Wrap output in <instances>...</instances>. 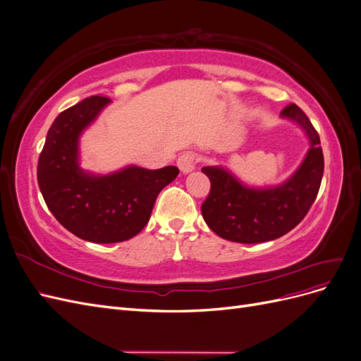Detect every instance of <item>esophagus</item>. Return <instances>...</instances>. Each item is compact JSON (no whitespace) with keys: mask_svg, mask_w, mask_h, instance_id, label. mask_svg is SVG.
<instances>
[{"mask_svg":"<svg viewBox=\"0 0 361 361\" xmlns=\"http://www.w3.org/2000/svg\"><path fill=\"white\" fill-rule=\"evenodd\" d=\"M178 167L183 174H188L195 169V155L191 152H185L178 158Z\"/></svg>","mask_w":361,"mask_h":361,"instance_id":"1","label":"esophagus"}]
</instances>
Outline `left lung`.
Here are the masks:
<instances>
[{
  "label": "left lung",
  "mask_w": 361,
  "mask_h": 361,
  "mask_svg": "<svg viewBox=\"0 0 361 361\" xmlns=\"http://www.w3.org/2000/svg\"><path fill=\"white\" fill-rule=\"evenodd\" d=\"M280 117L297 123L310 147L292 176L276 187H248L221 166H207L202 171L211 180V191L202 204L206 224L218 236L241 244H257L290 232L309 212L318 195L324 155L321 140L310 120L295 104Z\"/></svg>",
  "instance_id": "1"
}]
</instances>
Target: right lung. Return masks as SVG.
Masks as SVG:
<instances>
[{
    "label": "right lung",
    "mask_w": 361,
    "mask_h": 361,
    "mask_svg": "<svg viewBox=\"0 0 361 361\" xmlns=\"http://www.w3.org/2000/svg\"><path fill=\"white\" fill-rule=\"evenodd\" d=\"M111 101L90 96L59 114L37 164V182L57 221L84 241L114 244L147 224L158 194L179 174L167 166L147 170L128 166L94 174L80 166V137Z\"/></svg>",
    "instance_id": "obj_1"
}]
</instances>
